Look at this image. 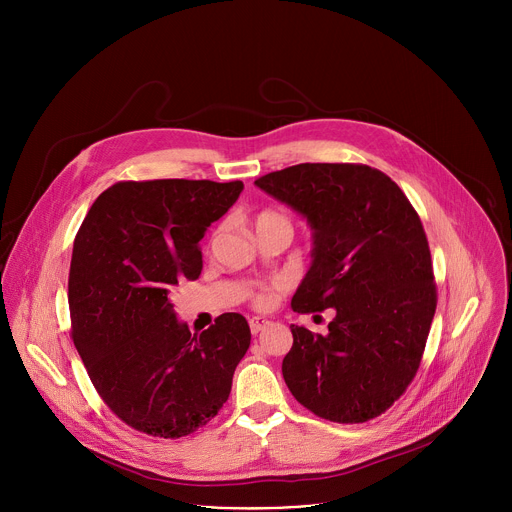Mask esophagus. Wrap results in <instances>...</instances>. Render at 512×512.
Segmentation results:
<instances>
[{"instance_id":"34e87169","label":"esophagus","mask_w":512,"mask_h":512,"mask_svg":"<svg viewBox=\"0 0 512 512\" xmlns=\"http://www.w3.org/2000/svg\"><path fill=\"white\" fill-rule=\"evenodd\" d=\"M269 326V320H265V318H261V316H255V318H251L249 320V328H251V332L253 334H259L263 328H267Z\"/></svg>"}]
</instances>
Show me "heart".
<instances>
[{
    "label": "heart",
    "instance_id": "obj_1",
    "mask_svg": "<svg viewBox=\"0 0 512 512\" xmlns=\"http://www.w3.org/2000/svg\"><path fill=\"white\" fill-rule=\"evenodd\" d=\"M271 223L289 227V223L285 221V218H283L281 214H277V212H261V214H259L257 225H271ZM269 300H271V298H269L267 291H257V294H255V304H257V306H267Z\"/></svg>",
    "mask_w": 512,
    "mask_h": 512
}]
</instances>
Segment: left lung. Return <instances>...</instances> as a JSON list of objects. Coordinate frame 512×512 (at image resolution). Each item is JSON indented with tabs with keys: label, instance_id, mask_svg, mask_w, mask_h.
<instances>
[{
	"label": "left lung",
	"instance_id": "8db88e82",
	"mask_svg": "<svg viewBox=\"0 0 512 512\" xmlns=\"http://www.w3.org/2000/svg\"><path fill=\"white\" fill-rule=\"evenodd\" d=\"M255 186L312 229V263L291 308L336 312L324 336L289 326L287 389L322 419L381 415L413 381L437 304L415 208L389 176L360 164H298Z\"/></svg>",
	"mask_w": 512,
	"mask_h": 512
}]
</instances>
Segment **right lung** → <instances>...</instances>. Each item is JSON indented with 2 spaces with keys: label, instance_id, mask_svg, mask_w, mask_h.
<instances>
[{
  "label": "right lung",
  "instance_id": "obj_1",
  "mask_svg": "<svg viewBox=\"0 0 512 512\" xmlns=\"http://www.w3.org/2000/svg\"><path fill=\"white\" fill-rule=\"evenodd\" d=\"M243 182H117L89 208L72 247V340L107 407L137 431L182 437L229 399L251 344L241 314L202 334L180 322L172 296L202 271L200 241Z\"/></svg>",
  "mask_w": 512,
  "mask_h": 512
}]
</instances>
